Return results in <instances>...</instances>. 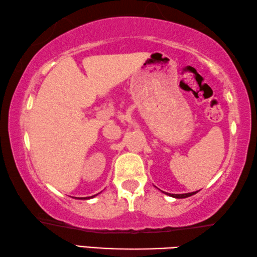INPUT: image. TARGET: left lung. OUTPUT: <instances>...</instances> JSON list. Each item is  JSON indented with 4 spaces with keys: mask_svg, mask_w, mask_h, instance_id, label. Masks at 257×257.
Segmentation results:
<instances>
[{
    "mask_svg": "<svg viewBox=\"0 0 257 257\" xmlns=\"http://www.w3.org/2000/svg\"><path fill=\"white\" fill-rule=\"evenodd\" d=\"M197 191H193V193H188V194H168L169 196L171 197H175V198H186V197H189V196H193V195L196 194Z\"/></svg>",
    "mask_w": 257,
    "mask_h": 257,
    "instance_id": "obj_1",
    "label": "left lung"
}]
</instances>
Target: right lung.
Instances as JSON below:
<instances>
[{
	"label": "right lung",
	"mask_w": 257,
	"mask_h": 257,
	"mask_svg": "<svg viewBox=\"0 0 257 257\" xmlns=\"http://www.w3.org/2000/svg\"><path fill=\"white\" fill-rule=\"evenodd\" d=\"M93 197H95V195H94V196H90V197H81L80 199H88V198H93Z\"/></svg>",
	"instance_id": "add662e5"
}]
</instances>
